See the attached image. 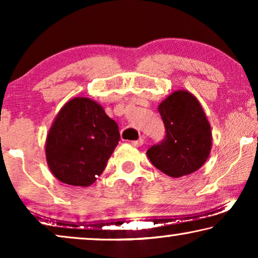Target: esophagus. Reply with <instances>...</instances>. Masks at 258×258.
<instances>
[{
	"instance_id": "34e87169",
	"label": "esophagus",
	"mask_w": 258,
	"mask_h": 258,
	"mask_svg": "<svg viewBox=\"0 0 258 258\" xmlns=\"http://www.w3.org/2000/svg\"><path fill=\"white\" fill-rule=\"evenodd\" d=\"M143 143H144L143 139H139V140L132 141V142H130V144H132V146H134V147H141Z\"/></svg>"
}]
</instances>
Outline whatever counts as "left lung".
I'll list each match as a JSON object with an SVG mask.
<instances>
[{
    "instance_id": "left-lung-1",
    "label": "left lung",
    "mask_w": 258,
    "mask_h": 258,
    "mask_svg": "<svg viewBox=\"0 0 258 258\" xmlns=\"http://www.w3.org/2000/svg\"><path fill=\"white\" fill-rule=\"evenodd\" d=\"M165 135L151 146L147 156L158 170L171 177L196 171L211 149V130L202 107L185 90L175 91L158 105Z\"/></svg>"
}]
</instances>
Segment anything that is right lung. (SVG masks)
Segmentation results:
<instances>
[{"label": "right lung", "mask_w": 258, "mask_h": 258, "mask_svg": "<svg viewBox=\"0 0 258 258\" xmlns=\"http://www.w3.org/2000/svg\"><path fill=\"white\" fill-rule=\"evenodd\" d=\"M118 141L117 123L100 104L86 97L73 98L49 130L48 165L61 182L88 186L103 172Z\"/></svg>", "instance_id": "obj_1"}]
</instances>
